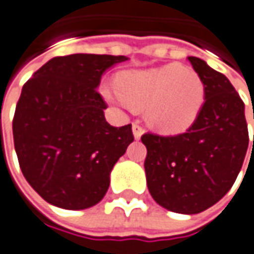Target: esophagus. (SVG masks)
Masks as SVG:
<instances>
[{
  "label": "esophagus",
  "instance_id": "34e87169",
  "mask_svg": "<svg viewBox=\"0 0 254 254\" xmlns=\"http://www.w3.org/2000/svg\"><path fill=\"white\" fill-rule=\"evenodd\" d=\"M133 134H134V138L135 140H140L141 138V135L144 134V128L140 126V124H137V123H134L133 124Z\"/></svg>",
  "mask_w": 254,
  "mask_h": 254
}]
</instances>
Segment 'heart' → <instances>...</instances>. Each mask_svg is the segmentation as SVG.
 <instances>
[{
    "label": "heart",
    "instance_id": "obj_1",
    "mask_svg": "<svg viewBox=\"0 0 254 254\" xmlns=\"http://www.w3.org/2000/svg\"><path fill=\"white\" fill-rule=\"evenodd\" d=\"M108 100L123 107L146 108L147 120L166 133L189 128L204 103V84L190 67L167 64L123 72L117 88L103 87Z\"/></svg>",
    "mask_w": 254,
    "mask_h": 254
}]
</instances>
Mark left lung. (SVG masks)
Returning a JSON list of instances; mask_svg holds the SVG:
<instances>
[{"label":"left lung","instance_id":"obj_1","mask_svg":"<svg viewBox=\"0 0 254 254\" xmlns=\"http://www.w3.org/2000/svg\"><path fill=\"white\" fill-rule=\"evenodd\" d=\"M189 61L204 84L198 117L186 133H147L141 141L151 197L170 211L197 214L232 189L246 157L249 133L245 103L227 77L200 58Z\"/></svg>","mask_w":254,"mask_h":254}]
</instances>
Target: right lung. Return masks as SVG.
Returning a JSON list of instances; mask_svg holds the SVG:
<instances>
[{
  "label": "right lung",
  "instance_id": "obj_1",
  "mask_svg": "<svg viewBox=\"0 0 254 254\" xmlns=\"http://www.w3.org/2000/svg\"><path fill=\"white\" fill-rule=\"evenodd\" d=\"M128 58L71 54L51 58L24 84L12 134L19 167L53 206L88 209L107 193L110 173L134 137L131 124L110 126L97 88Z\"/></svg>",
  "mask_w": 254,
  "mask_h": 254
}]
</instances>
